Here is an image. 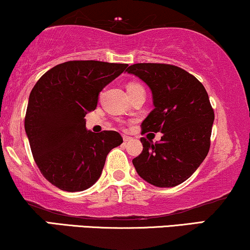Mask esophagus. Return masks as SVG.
<instances>
[{"label": "esophagus", "instance_id": "esophagus-1", "mask_svg": "<svg viewBox=\"0 0 250 250\" xmlns=\"http://www.w3.org/2000/svg\"><path fill=\"white\" fill-rule=\"evenodd\" d=\"M123 140H124V143H127V141L131 140V137H127V135H123Z\"/></svg>", "mask_w": 250, "mask_h": 250}]
</instances>
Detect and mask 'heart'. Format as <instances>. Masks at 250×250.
Masks as SVG:
<instances>
[{
    "instance_id": "obj_1",
    "label": "heart",
    "mask_w": 250,
    "mask_h": 250,
    "mask_svg": "<svg viewBox=\"0 0 250 250\" xmlns=\"http://www.w3.org/2000/svg\"><path fill=\"white\" fill-rule=\"evenodd\" d=\"M137 87H141V85L137 84V83H130V84L127 85V89H133V88H137Z\"/></svg>"
}]
</instances>
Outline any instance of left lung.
<instances>
[{
  "mask_svg": "<svg viewBox=\"0 0 250 250\" xmlns=\"http://www.w3.org/2000/svg\"><path fill=\"white\" fill-rule=\"evenodd\" d=\"M148 85L154 109L141 123L143 133L161 132L159 143L141 138L133 159L138 175L152 186L172 188L187 181L208 149L214 112L204 85L180 67L135 63L126 69Z\"/></svg>",
  "mask_w": 250,
  "mask_h": 250,
  "instance_id": "8db88e82",
  "label": "left lung"
}]
</instances>
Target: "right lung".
Segmentation results:
<instances>
[{
	"label": "right lung",
	"mask_w": 250,
	"mask_h": 250,
	"mask_svg": "<svg viewBox=\"0 0 250 250\" xmlns=\"http://www.w3.org/2000/svg\"><path fill=\"white\" fill-rule=\"evenodd\" d=\"M126 63L67 61L46 72L31 91L25 132L46 180L68 192L83 191L100 178L107 154L123 143L116 131L87 130L84 117L98 95L124 72Z\"/></svg>",
	"instance_id": "obj_1"
}]
</instances>
